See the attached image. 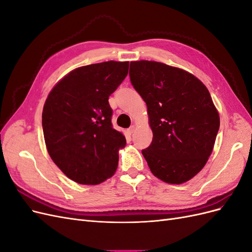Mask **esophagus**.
I'll return each instance as SVG.
<instances>
[{
	"label": "esophagus",
	"mask_w": 252,
	"mask_h": 252,
	"mask_svg": "<svg viewBox=\"0 0 252 252\" xmlns=\"http://www.w3.org/2000/svg\"><path fill=\"white\" fill-rule=\"evenodd\" d=\"M134 130H135V126H134V125H132V126L129 127V129H128V132L130 133V134H132V133L134 132Z\"/></svg>",
	"instance_id": "34e87169"
}]
</instances>
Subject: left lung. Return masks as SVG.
Listing matches in <instances>:
<instances>
[{
  "label": "left lung",
  "mask_w": 252,
  "mask_h": 252,
  "mask_svg": "<svg viewBox=\"0 0 252 252\" xmlns=\"http://www.w3.org/2000/svg\"><path fill=\"white\" fill-rule=\"evenodd\" d=\"M129 75L147 105L154 138L142 154L151 172L168 184L192 179L207 163L220 128L208 89L193 74L155 61L130 62Z\"/></svg>",
  "instance_id": "left-lung-1"
}]
</instances>
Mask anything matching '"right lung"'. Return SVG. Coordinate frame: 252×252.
<instances>
[{"label": "right lung", "instance_id": "add662e5", "mask_svg": "<svg viewBox=\"0 0 252 252\" xmlns=\"http://www.w3.org/2000/svg\"><path fill=\"white\" fill-rule=\"evenodd\" d=\"M128 67L129 62L116 61L79 67L52 88L44 104L48 154L79 184H100L118 168L126 139L112 127L108 98L127 77Z\"/></svg>", "mask_w": 252, "mask_h": 252}]
</instances>
